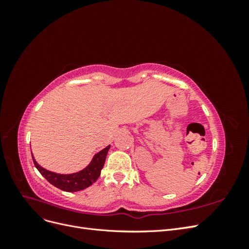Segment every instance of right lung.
Instances as JSON below:
<instances>
[{
	"instance_id": "right-lung-1",
	"label": "right lung",
	"mask_w": 249,
	"mask_h": 249,
	"mask_svg": "<svg viewBox=\"0 0 249 249\" xmlns=\"http://www.w3.org/2000/svg\"><path fill=\"white\" fill-rule=\"evenodd\" d=\"M109 148L110 145L101 150L100 153H97L93 157L91 163H90L85 169H83L82 171L77 173H72V175H59V173L49 171L39 166L34 160V157H32V159L35 167L38 169V171L41 173V176L46 178L49 183L63 191L76 192L84 190L85 188L91 186L95 180L99 178L101 175V170L104 167L105 160H106Z\"/></svg>"
}]
</instances>
